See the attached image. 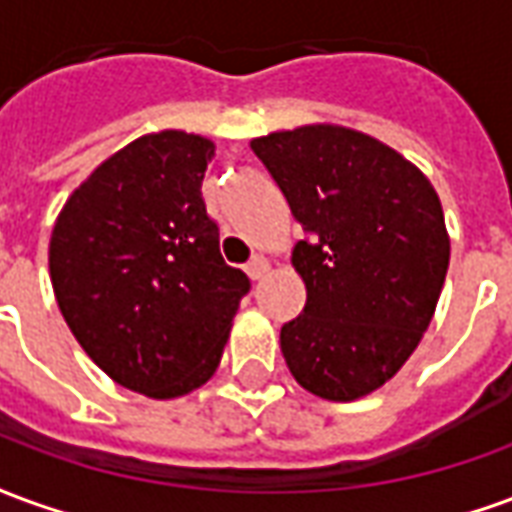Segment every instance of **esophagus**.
I'll use <instances>...</instances> for the list:
<instances>
[{"label": "esophagus", "mask_w": 512, "mask_h": 512, "mask_svg": "<svg viewBox=\"0 0 512 512\" xmlns=\"http://www.w3.org/2000/svg\"><path fill=\"white\" fill-rule=\"evenodd\" d=\"M268 268H271V263H268L266 257L255 255L252 260H249V266H246V274H249V279H260V277H266Z\"/></svg>", "instance_id": "obj_1"}]
</instances>
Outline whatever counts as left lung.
Masks as SVG:
<instances>
[{
    "label": "left lung",
    "instance_id": "left-lung-1",
    "mask_svg": "<svg viewBox=\"0 0 512 512\" xmlns=\"http://www.w3.org/2000/svg\"><path fill=\"white\" fill-rule=\"evenodd\" d=\"M304 227L307 285L282 326L290 373L323 400H356L395 376L439 304L450 235L436 189L408 158L354 128L315 123L249 142Z\"/></svg>",
    "mask_w": 512,
    "mask_h": 512
}]
</instances>
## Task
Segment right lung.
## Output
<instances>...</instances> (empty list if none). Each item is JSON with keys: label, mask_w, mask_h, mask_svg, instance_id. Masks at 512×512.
<instances>
[{"label": "right lung", "mask_w": 512, "mask_h": 512, "mask_svg": "<svg viewBox=\"0 0 512 512\" xmlns=\"http://www.w3.org/2000/svg\"><path fill=\"white\" fill-rule=\"evenodd\" d=\"M213 150L172 128L139 136L93 169L51 230V288L68 329L112 381L156 400L216 373L249 293L202 200Z\"/></svg>", "instance_id": "1"}]
</instances>
